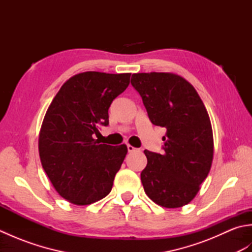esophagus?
Wrapping results in <instances>:
<instances>
[{
  "mask_svg": "<svg viewBox=\"0 0 252 252\" xmlns=\"http://www.w3.org/2000/svg\"><path fill=\"white\" fill-rule=\"evenodd\" d=\"M135 151H137V149H136L135 147H133L132 145H127V152H129V153H133V152H135Z\"/></svg>",
  "mask_w": 252,
  "mask_h": 252,
  "instance_id": "obj_1",
  "label": "esophagus"
}]
</instances>
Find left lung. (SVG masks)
Returning a JSON list of instances; mask_svg holds the SVG:
<instances>
[{"instance_id":"1","label":"left lung","mask_w":252,"mask_h":252,"mask_svg":"<svg viewBox=\"0 0 252 252\" xmlns=\"http://www.w3.org/2000/svg\"><path fill=\"white\" fill-rule=\"evenodd\" d=\"M131 84L140 93L153 125L167 129L162 154L144 151V190L159 206L183 207L199 191L212 164L208 111L195 88L179 74L133 73Z\"/></svg>"}]
</instances>
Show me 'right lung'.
Wrapping results in <instances>:
<instances>
[{
  "label": "right lung",
  "mask_w": 252,
  "mask_h": 252,
  "mask_svg": "<svg viewBox=\"0 0 252 252\" xmlns=\"http://www.w3.org/2000/svg\"><path fill=\"white\" fill-rule=\"evenodd\" d=\"M130 76L78 73L47 108L39 134L41 163L56 191L73 205H91L112 189L127 147L100 144L93 135L100 125L108 126L110 104L127 88Z\"/></svg>",
  "instance_id": "right-lung-1"
}]
</instances>
